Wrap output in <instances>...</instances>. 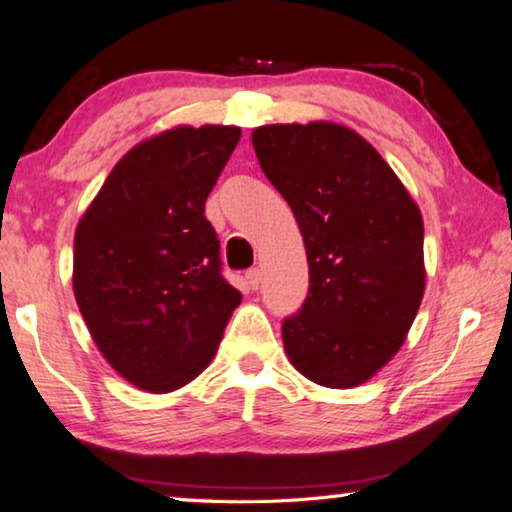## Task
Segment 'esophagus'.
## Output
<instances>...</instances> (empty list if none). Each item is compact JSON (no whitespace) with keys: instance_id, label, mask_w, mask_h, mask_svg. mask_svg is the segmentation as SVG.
<instances>
[{"instance_id":"1","label":"esophagus","mask_w":512,"mask_h":512,"mask_svg":"<svg viewBox=\"0 0 512 512\" xmlns=\"http://www.w3.org/2000/svg\"><path fill=\"white\" fill-rule=\"evenodd\" d=\"M246 280H248L250 287L257 289L259 282H262V271H259V269H250V271L246 273Z\"/></svg>"}]
</instances>
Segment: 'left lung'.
<instances>
[{"label":"left lung","mask_w":512,"mask_h":512,"mask_svg":"<svg viewBox=\"0 0 512 512\" xmlns=\"http://www.w3.org/2000/svg\"><path fill=\"white\" fill-rule=\"evenodd\" d=\"M253 147L308 255V299L282 324L289 361L319 386H361L400 352L421 308V209L379 151L342 124L259 126Z\"/></svg>","instance_id":"8db88e82"}]
</instances>
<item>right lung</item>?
<instances>
[{
	"instance_id": "1",
	"label": "right lung",
	"mask_w": 512,
	"mask_h": 512,
	"mask_svg": "<svg viewBox=\"0 0 512 512\" xmlns=\"http://www.w3.org/2000/svg\"><path fill=\"white\" fill-rule=\"evenodd\" d=\"M239 126H174L112 167L75 230L73 292L98 352L133 386L170 393L211 363L241 294L204 218Z\"/></svg>"
}]
</instances>
